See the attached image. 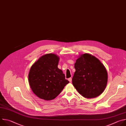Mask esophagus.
Listing matches in <instances>:
<instances>
[{
  "label": "esophagus",
  "mask_w": 126,
  "mask_h": 126,
  "mask_svg": "<svg viewBox=\"0 0 126 126\" xmlns=\"http://www.w3.org/2000/svg\"><path fill=\"white\" fill-rule=\"evenodd\" d=\"M68 80H69V81L70 82H72V78H69L68 79Z\"/></svg>",
  "instance_id": "34e87169"
}]
</instances>
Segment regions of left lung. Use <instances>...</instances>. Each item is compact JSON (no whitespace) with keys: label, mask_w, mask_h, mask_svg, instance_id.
<instances>
[{"label":"left lung","mask_w":126,"mask_h":126,"mask_svg":"<svg viewBox=\"0 0 126 126\" xmlns=\"http://www.w3.org/2000/svg\"><path fill=\"white\" fill-rule=\"evenodd\" d=\"M75 72L72 84L80 94L87 98L101 95L107 86L106 68L95 56L85 53L80 55L74 65Z\"/></svg>","instance_id":"obj_1"}]
</instances>
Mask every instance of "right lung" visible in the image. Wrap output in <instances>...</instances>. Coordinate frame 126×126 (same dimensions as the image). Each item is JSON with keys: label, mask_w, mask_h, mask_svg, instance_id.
<instances>
[{"label": "right lung", "mask_w": 126, "mask_h": 126, "mask_svg": "<svg viewBox=\"0 0 126 126\" xmlns=\"http://www.w3.org/2000/svg\"><path fill=\"white\" fill-rule=\"evenodd\" d=\"M59 57L54 54H47L40 57L31 67L28 81L33 92L40 99H55L69 83L58 68Z\"/></svg>", "instance_id": "1"}]
</instances>
